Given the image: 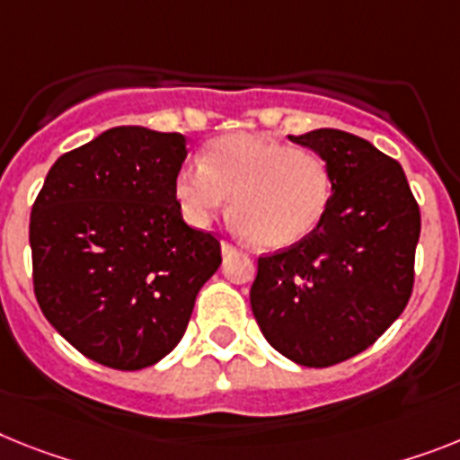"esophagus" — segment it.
I'll return each mask as SVG.
<instances>
[{
    "label": "esophagus",
    "instance_id": "1",
    "mask_svg": "<svg viewBox=\"0 0 460 460\" xmlns=\"http://www.w3.org/2000/svg\"><path fill=\"white\" fill-rule=\"evenodd\" d=\"M234 252H238L236 245L229 241H222V254H234Z\"/></svg>",
    "mask_w": 460,
    "mask_h": 460
}]
</instances>
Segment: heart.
<instances>
[{"mask_svg": "<svg viewBox=\"0 0 460 460\" xmlns=\"http://www.w3.org/2000/svg\"><path fill=\"white\" fill-rule=\"evenodd\" d=\"M177 206L206 226L231 199V219L254 248L288 250L318 229L334 194V172L308 149L261 135L217 137L200 165L175 175Z\"/></svg>", "mask_w": 460, "mask_h": 460, "instance_id": "b5f03b06", "label": "heart"}]
</instances>
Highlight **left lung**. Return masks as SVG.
I'll return each mask as SVG.
<instances>
[{"label": "left lung", "mask_w": 460, "mask_h": 460, "mask_svg": "<svg viewBox=\"0 0 460 460\" xmlns=\"http://www.w3.org/2000/svg\"><path fill=\"white\" fill-rule=\"evenodd\" d=\"M334 172L318 229L257 260L250 306L266 341L304 367H330L369 349L414 288L420 212L402 165L334 128L289 135Z\"/></svg>", "instance_id": "8db88e82"}]
</instances>
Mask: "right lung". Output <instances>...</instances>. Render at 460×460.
<instances>
[{
  "label": "right lung",
  "instance_id": "obj_1",
  "mask_svg": "<svg viewBox=\"0 0 460 460\" xmlns=\"http://www.w3.org/2000/svg\"><path fill=\"white\" fill-rule=\"evenodd\" d=\"M180 133L110 128L63 154L30 215L34 295L79 353L145 369L175 349L199 289L222 264L219 241L177 206Z\"/></svg>",
  "mask_w": 460,
  "mask_h": 460
}]
</instances>
